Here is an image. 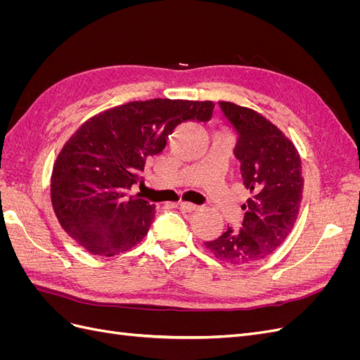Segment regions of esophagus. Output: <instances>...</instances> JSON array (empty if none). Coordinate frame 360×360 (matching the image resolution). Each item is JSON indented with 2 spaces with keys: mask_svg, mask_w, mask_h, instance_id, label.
<instances>
[{
  "mask_svg": "<svg viewBox=\"0 0 360 360\" xmlns=\"http://www.w3.org/2000/svg\"><path fill=\"white\" fill-rule=\"evenodd\" d=\"M179 205H180V209H181L183 212H188V213L195 212V210L198 209V205H195V204H192V202H180Z\"/></svg>",
  "mask_w": 360,
  "mask_h": 360,
  "instance_id": "34e87169",
  "label": "esophagus"
}]
</instances>
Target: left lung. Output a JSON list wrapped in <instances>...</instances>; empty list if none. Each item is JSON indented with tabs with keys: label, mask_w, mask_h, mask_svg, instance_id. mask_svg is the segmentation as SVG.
Wrapping results in <instances>:
<instances>
[{
	"label": "left lung",
	"mask_w": 360,
	"mask_h": 360,
	"mask_svg": "<svg viewBox=\"0 0 360 360\" xmlns=\"http://www.w3.org/2000/svg\"><path fill=\"white\" fill-rule=\"evenodd\" d=\"M219 106L238 135L234 155L250 197L242 205L240 230L228 226L204 246L222 263L246 266L274 254L296 224L303 192L302 160L292 141L266 117L233 102Z\"/></svg>",
	"instance_id": "8db88e82"
}]
</instances>
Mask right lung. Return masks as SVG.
<instances>
[{
	"instance_id": "1",
	"label": "right lung",
	"mask_w": 360,
	"mask_h": 360,
	"mask_svg": "<svg viewBox=\"0 0 360 360\" xmlns=\"http://www.w3.org/2000/svg\"><path fill=\"white\" fill-rule=\"evenodd\" d=\"M210 101L150 99L89 118L63 146L52 168L51 201L63 230L101 257L136 246L155 221V204L130 195L146 160L165 148L183 122H209Z\"/></svg>"
}]
</instances>
